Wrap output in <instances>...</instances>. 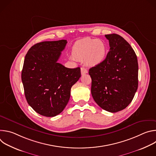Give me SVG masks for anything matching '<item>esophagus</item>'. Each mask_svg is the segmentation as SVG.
Listing matches in <instances>:
<instances>
[{
    "label": "esophagus",
    "instance_id": "obj_1",
    "mask_svg": "<svg viewBox=\"0 0 156 156\" xmlns=\"http://www.w3.org/2000/svg\"><path fill=\"white\" fill-rule=\"evenodd\" d=\"M87 73V70L86 69H85L84 67H81V75H84Z\"/></svg>",
    "mask_w": 156,
    "mask_h": 156
}]
</instances>
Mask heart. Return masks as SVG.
<instances>
[{"label": "heart", "mask_w": 156, "mask_h": 156, "mask_svg": "<svg viewBox=\"0 0 156 156\" xmlns=\"http://www.w3.org/2000/svg\"><path fill=\"white\" fill-rule=\"evenodd\" d=\"M107 53L104 42L96 39L84 38L76 42L72 48L73 56L90 66L101 64L105 58Z\"/></svg>", "instance_id": "1"}]
</instances>
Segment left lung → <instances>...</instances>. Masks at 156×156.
<instances>
[{
  "label": "left lung",
  "mask_w": 156,
  "mask_h": 156,
  "mask_svg": "<svg viewBox=\"0 0 156 156\" xmlns=\"http://www.w3.org/2000/svg\"><path fill=\"white\" fill-rule=\"evenodd\" d=\"M110 50L105 59L89 70L91 94L102 109L115 113L132 101L138 86V63L129 44L117 34L105 35Z\"/></svg>",
  "instance_id": "left-lung-1"
}]
</instances>
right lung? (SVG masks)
Returning <instances> with one entry per match:
<instances>
[{
	"instance_id": "right-lung-1",
	"label": "right lung",
	"mask_w": 156,
	"mask_h": 156,
	"mask_svg": "<svg viewBox=\"0 0 156 156\" xmlns=\"http://www.w3.org/2000/svg\"><path fill=\"white\" fill-rule=\"evenodd\" d=\"M66 43V40L37 43L25 56L21 72L25 98L41 115L60 114L69 102L71 87L81 76L80 67L69 69L57 62Z\"/></svg>"
}]
</instances>
